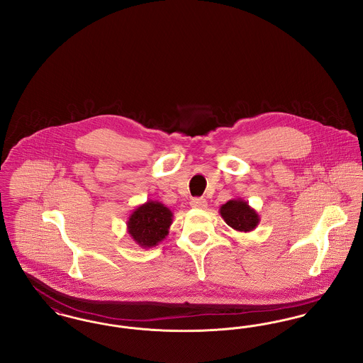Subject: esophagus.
Wrapping results in <instances>:
<instances>
[{"label":"esophagus","mask_w":363,"mask_h":363,"mask_svg":"<svg viewBox=\"0 0 363 363\" xmlns=\"http://www.w3.org/2000/svg\"><path fill=\"white\" fill-rule=\"evenodd\" d=\"M190 206L193 208L204 209V208H207V200H206V199H203V197H196V199H191Z\"/></svg>","instance_id":"esophagus-1"}]
</instances>
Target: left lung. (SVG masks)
I'll return each mask as SVG.
<instances>
[{
	"label": "left lung",
	"mask_w": 363,
	"mask_h": 363,
	"mask_svg": "<svg viewBox=\"0 0 363 363\" xmlns=\"http://www.w3.org/2000/svg\"><path fill=\"white\" fill-rule=\"evenodd\" d=\"M219 213L225 219V223L238 233H250L259 223L257 211L242 199L228 200L220 207Z\"/></svg>",
	"instance_id": "obj_1"
}]
</instances>
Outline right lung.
<instances>
[{"instance_id":"right-lung-1","label":"right lung","mask_w":363,"mask_h":363,"mask_svg":"<svg viewBox=\"0 0 363 363\" xmlns=\"http://www.w3.org/2000/svg\"><path fill=\"white\" fill-rule=\"evenodd\" d=\"M173 212L159 201L148 200L130 213L126 227L130 238L143 249L155 247L169 235Z\"/></svg>"}]
</instances>
